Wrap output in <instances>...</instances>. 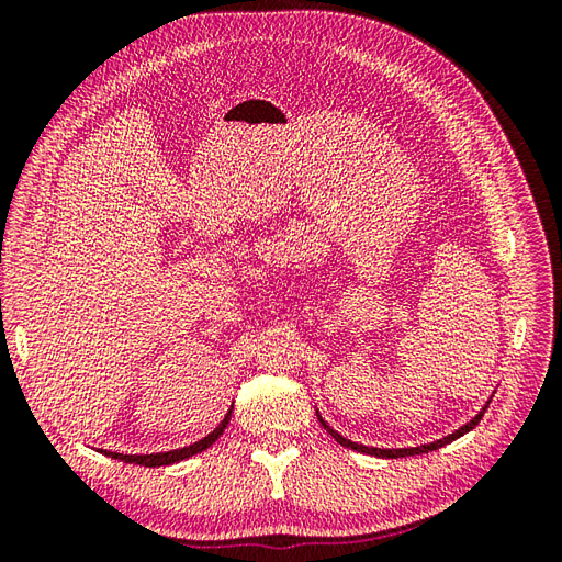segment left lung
Masks as SVG:
<instances>
[{
    "instance_id": "1",
    "label": "left lung",
    "mask_w": 562,
    "mask_h": 562,
    "mask_svg": "<svg viewBox=\"0 0 562 562\" xmlns=\"http://www.w3.org/2000/svg\"><path fill=\"white\" fill-rule=\"evenodd\" d=\"M492 401V398H490ZM490 401L485 403V407H481V413L475 415L473 419H469L464 427H459L454 434H450V436H443V438H438V440H434V443H427V446H417V448H370V446H361V443H353V440H349V438H345L342 434H337L335 429H330V424L321 417V413L316 411V417H318V422H321V427L326 429L339 446H345V448H351V450H356V452H363V454H372V457H384V459H396V457H413V454H424V452H434V450H438V448H443V446H448V443H452V440H457L459 436H464V434H469L471 429H475V424H479L481 419H483V415H485V411H487V405H490Z\"/></svg>"
}]
</instances>
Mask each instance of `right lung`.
I'll return each mask as SVG.
<instances>
[{
  "instance_id": "right-lung-1",
  "label": "right lung",
  "mask_w": 562,
  "mask_h": 562,
  "mask_svg": "<svg viewBox=\"0 0 562 562\" xmlns=\"http://www.w3.org/2000/svg\"><path fill=\"white\" fill-rule=\"evenodd\" d=\"M229 417H232V407H229V413L225 415V419L217 424V427L209 434V436H203L201 440H196V443H192V446H187V448H178V450H168V452H151V454H124V452H110V450H103L108 457H114V459H122V462H126V464H138V467H168V464H178V462H182V459H187V457H194V454H199V452H203L206 448H211L215 440L223 436V431L227 429V424H229Z\"/></svg>"
}]
</instances>
